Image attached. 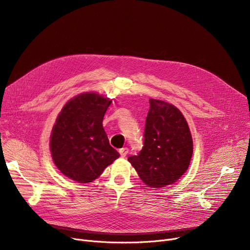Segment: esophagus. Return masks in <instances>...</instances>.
I'll return each instance as SVG.
<instances>
[{
	"label": "esophagus",
	"mask_w": 250,
	"mask_h": 250,
	"mask_svg": "<svg viewBox=\"0 0 250 250\" xmlns=\"http://www.w3.org/2000/svg\"><path fill=\"white\" fill-rule=\"evenodd\" d=\"M127 153H128V149H127V148H122V149H120V154H121L122 157H125Z\"/></svg>",
	"instance_id": "1"
}]
</instances>
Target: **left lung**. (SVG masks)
I'll return each mask as SVG.
<instances>
[{
	"instance_id": "obj_1",
	"label": "left lung",
	"mask_w": 250,
	"mask_h": 250,
	"mask_svg": "<svg viewBox=\"0 0 250 250\" xmlns=\"http://www.w3.org/2000/svg\"><path fill=\"white\" fill-rule=\"evenodd\" d=\"M144 147L127 158L143 182L158 188L174 183L185 173L192 156V139L185 116L174 105L150 99Z\"/></svg>"
}]
</instances>
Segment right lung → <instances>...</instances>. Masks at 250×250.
Wrapping results in <instances>:
<instances>
[{
  "mask_svg": "<svg viewBox=\"0 0 250 250\" xmlns=\"http://www.w3.org/2000/svg\"><path fill=\"white\" fill-rule=\"evenodd\" d=\"M110 103L94 92L79 94L65 103L52 127V160L63 175L79 183L93 181L120 157L102 126Z\"/></svg>",
  "mask_w": 250,
  "mask_h": 250,
  "instance_id": "add662e5",
  "label": "right lung"
}]
</instances>
